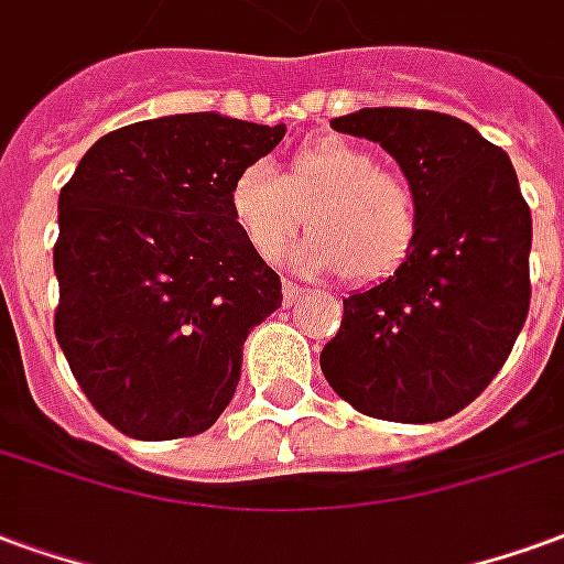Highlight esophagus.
Here are the masks:
<instances>
[{"label":"esophagus","mask_w":564,"mask_h":564,"mask_svg":"<svg viewBox=\"0 0 564 564\" xmlns=\"http://www.w3.org/2000/svg\"><path fill=\"white\" fill-rule=\"evenodd\" d=\"M300 297H303V288L294 285V282H285V285H282V300H285V306L297 303Z\"/></svg>","instance_id":"34e87169"}]
</instances>
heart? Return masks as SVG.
<instances>
[{
    "instance_id": "b5f03b06",
    "label": "heart",
    "mask_w": 564,
    "mask_h": 564,
    "mask_svg": "<svg viewBox=\"0 0 564 564\" xmlns=\"http://www.w3.org/2000/svg\"><path fill=\"white\" fill-rule=\"evenodd\" d=\"M228 204L254 254H279L303 219L310 237L288 249V264L306 276L348 273L360 285L397 273L421 225L412 186L381 171L372 152L339 138L294 152L285 176L267 162L246 164Z\"/></svg>"
}]
</instances>
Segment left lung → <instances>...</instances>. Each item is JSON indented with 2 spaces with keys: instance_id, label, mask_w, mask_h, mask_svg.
<instances>
[{
  "instance_id": "left-lung-1",
  "label": "left lung",
  "mask_w": 564,
  "mask_h": 564,
  "mask_svg": "<svg viewBox=\"0 0 564 564\" xmlns=\"http://www.w3.org/2000/svg\"><path fill=\"white\" fill-rule=\"evenodd\" d=\"M330 126L397 159L421 225L393 276L343 297L322 372L360 414L445 421L490 384L529 312L532 213L513 164L435 110L364 108Z\"/></svg>"
}]
</instances>
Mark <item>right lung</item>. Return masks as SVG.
Listing matches in <instances>:
<instances>
[{
  "label": "right lung",
  "mask_w": 564,
  "mask_h": 564,
  "mask_svg": "<svg viewBox=\"0 0 564 564\" xmlns=\"http://www.w3.org/2000/svg\"><path fill=\"white\" fill-rule=\"evenodd\" d=\"M285 138L221 113L98 138L59 192L56 339L77 384L141 442L209 430L282 282L234 225V176Z\"/></svg>",
  "instance_id": "obj_1"
}]
</instances>
